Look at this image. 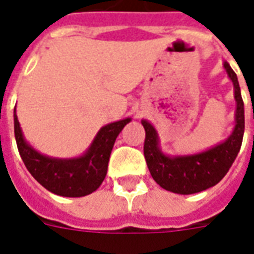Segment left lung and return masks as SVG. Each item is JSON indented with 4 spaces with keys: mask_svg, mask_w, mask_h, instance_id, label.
<instances>
[{
    "mask_svg": "<svg viewBox=\"0 0 254 254\" xmlns=\"http://www.w3.org/2000/svg\"><path fill=\"white\" fill-rule=\"evenodd\" d=\"M223 67L234 85V99L237 101L236 127L225 142L199 154L169 157L161 151L158 134L154 127L147 120H142V126L146 131L143 146L146 164L151 177L164 190L180 195H190L214 187L229 172L241 149L245 129L241 89L237 74L233 71L230 64L225 62Z\"/></svg>",
    "mask_w": 254,
    "mask_h": 254,
    "instance_id": "obj_1",
    "label": "left lung"
}]
</instances>
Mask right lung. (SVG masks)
Instances as JSON below:
<instances>
[{"label":"right lung","mask_w":254,"mask_h":254,"mask_svg":"<svg viewBox=\"0 0 254 254\" xmlns=\"http://www.w3.org/2000/svg\"><path fill=\"white\" fill-rule=\"evenodd\" d=\"M131 119L119 120L100 129L92 145L78 158H53L27 143L14 111V136L24 165L39 184L55 195L81 197L92 193L104 181L112 147L120 131Z\"/></svg>","instance_id":"add662e5"}]
</instances>
